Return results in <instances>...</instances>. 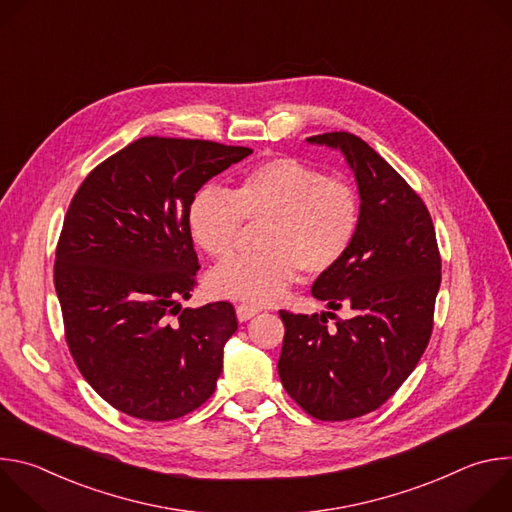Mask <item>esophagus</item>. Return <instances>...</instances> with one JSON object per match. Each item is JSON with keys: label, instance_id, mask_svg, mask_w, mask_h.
Returning a JSON list of instances; mask_svg holds the SVG:
<instances>
[{"label": "esophagus", "instance_id": "34e87169", "mask_svg": "<svg viewBox=\"0 0 512 512\" xmlns=\"http://www.w3.org/2000/svg\"><path fill=\"white\" fill-rule=\"evenodd\" d=\"M259 314V308H255V306H247V304H239L237 306V318H239V322H247V320H251L253 316H257Z\"/></svg>", "mask_w": 512, "mask_h": 512}]
</instances>
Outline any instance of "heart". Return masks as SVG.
I'll return each instance as SVG.
<instances>
[{"label": "heart", "instance_id": "obj_1", "mask_svg": "<svg viewBox=\"0 0 512 512\" xmlns=\"http://www.w3.org/2000/svg\"><path fill=\"white\" fill-rule=\"evenodd\" d=\"M243 218L267 221L259 255H235L206 275L210 296L269 304L285 294L298 269L306 277L332 271L350 251L360 223L356 192L296 158L253 166L229 192L204 186L186 212L192 241L208 255L233 251Z\"/></svg>", "mask_w": 512, "mask_h": 512}]
</instances>
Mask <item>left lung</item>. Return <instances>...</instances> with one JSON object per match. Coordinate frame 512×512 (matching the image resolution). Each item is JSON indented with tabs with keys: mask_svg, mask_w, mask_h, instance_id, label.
Wrapping results in <instances>:
<instances>
[{
	"mask_svg": "<svg viewBox=\"0 0 512 512\" xmlns=\"http://www.w3.org/2000/svg\"><path fill=\"white\" fill-rule=\"evenodd\" d=\"M306 141L338 150L356 180V239L312 285L316 300L330 310L348 306L354 316L330 330V312L281 310L277 371L306 413L344 421L379 409L417 367L433 328L442 259L425 204L369 143L346 131Z\"/></svg>",
	"mask_w": 512,
	"mask_h": 512,
	"instance_id": "obj_1",
	"label": "left lung"
}]
</instances>
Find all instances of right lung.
I'll list each match as a JSON object with an SVG mask.
<instances>
[{
    "label": "right lung",
    "mask_w": 512,
    "mask_h": 512,
    "mask_svg": "<svg viewBox=\"0 0 512 512\" xmlns=\"http://www.w3.org/2000/svg\"><path fill=\"white\" fill-rule=\"evenodd\" d=\"M249 154L141 137L99 164L68 206L54 263L66 342L87 383L125 415L178 419L216 389L237 316L229 302L180 306L198 269L186 212L212 176Z\"/></svg>",
    "instance_id": "right-lung-1"
}]
</instances>
